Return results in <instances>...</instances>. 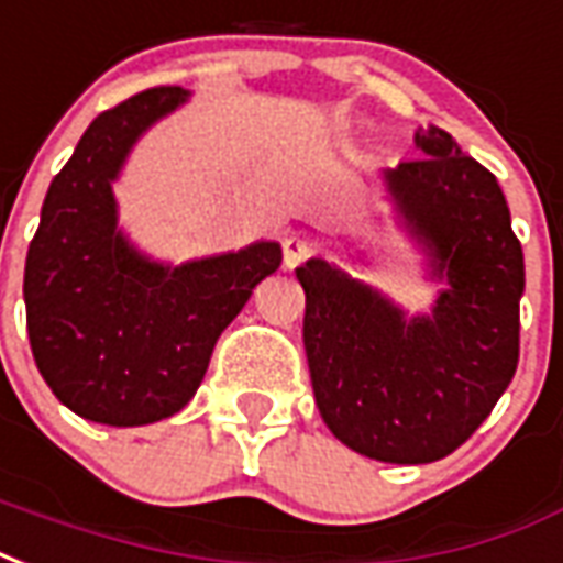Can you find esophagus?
Segmentation results:
<instances>
[{
  "mask_svg": "<svg viewBox=\"0 0 563 563\" xmlns=\"http://www.w3.org/2000/svg\"><path fill=\"white\" fill-rule=\"evenodd\" d=\"M307 253H310V244L298 235H289V239H283V265L292 271L298 268L303 260H307Z\"/></svg>",
  "mask_w": 563,
  "mask_h": 563,
  "instance_id": "esophagus-1",
  "label": "esophagus"
}]
</instances>
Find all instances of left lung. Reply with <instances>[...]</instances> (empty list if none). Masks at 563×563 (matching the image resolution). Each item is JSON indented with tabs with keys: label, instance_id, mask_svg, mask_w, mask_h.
Listing matches in <instances>:
<instances>
[{
	"label": "left lung",
	"instance_id": "obj_1",
	"mask_svg": "<svg viewBox=\"0 0 563 563\" xmlns=\"http://www.w3.org/2000/svg\"><path fill=\"white\" fill-rule=\"evenodd\" d=\"M423 157L382 173L397 227L435 283L430 313H409L328 260L295 271L307 295L303 349L319 415L361 456L423 465L468 439L519 361L522 244L495 176L435 124Z\"/></svg>",
	"mask_w": 563,
	"mask_h": 563
}]
</instances>
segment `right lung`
I'll return each instance as SVG.
<instances>
[{"mask_svg": "<svg viewBox=\"0 0 563 563\" xmlns=\"http://www.w3.org/2000/svg\"><path fill=\"white\" fill-rule=\"evenodd\" d=\"M187 101L190 91L164 86L101 112L49 181L26 253L37 369L62 406L107 427H145L185 409L223 328L283 260L277 241H253L173 265L119 227L112 185L133 145Z\"/></svg>", "mask_w": 563, "mask_h": 563, "instance_id": "obj_1", "label": "right lung"}]
</instances>
